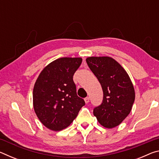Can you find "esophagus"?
I'll return each mask as SVG.
<instances>
[{"label": "esophagus", "instance_id": "esophagus-1", "mask_svg": "<svg viewBox=\"0 0 159 159\" xmlns=\"http://www.w3.org/2000/svg\"><path fill=\"white\" fill-rule=\"evenodd\" d=\"M84 100H85V103L87 104V103H88V102H90V98H88V97H87V98H85L84 99Z\"/></svg>", "mask_w": 159, "mask_h": 159}]
</instances>
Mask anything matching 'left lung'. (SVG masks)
<instances>
[{"mask_svg":"<svg viewBox=\"0 0 159 159\" xmlns=\"http://www.w3.org/2000/svg\"><path fill=\"white\" fill-rule=\"evenodd\" d=\"M90 69L100 83L103 99L93 109L98 122L107 128L117 126L128 116L134 101V90L125 69L109 57L86 59Z\"/></svg>","mask_w":159,"mask_h":159,"instance_id":"obj_1","label":"left lung"}]
</instances>
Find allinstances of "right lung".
<instances>
[{
  "label": "right lung",
  "mask_w": 159,
  "mask_h": 159,
  "mask_svg": "<svg viewBox=\"0 0 159 159\" xmlns=\"http://www.w3.org/2000/svg\"><path fill=\"white\" fill-rule=\"evenodd\" d=\"M82 62L80 57H62L41 72L33 91L34 108L45 127L60 131L73 122L83 106L73 76Z\"/></svg>",
  "instance_id": "1"
}]
</instances>
